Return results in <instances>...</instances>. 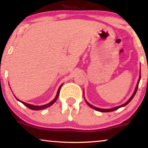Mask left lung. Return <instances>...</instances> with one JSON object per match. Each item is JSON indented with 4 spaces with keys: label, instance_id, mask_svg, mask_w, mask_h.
Listing matches in <instances>:
<instances>
[{
    "label": "left lung",
    "instance_id": "1",
    "mask_svg": "<svg viewBox=\"0 0 148 148\" xmlns=\"http://www.w3.org/2000/svg\"><path fill=\"white\" fill-rule=\"evenodd\" d=\"M140 79H141V75H140V76H139V80H138L137 85H136V86L135 90H134V93H133V94H132V96L131 97H130V98L129 99V100H128V101H127V102H126V103L124 104H122V105H121V106H117V107H115V108H109V109H102V108H99L95 107V106H93L91 105V104H89V103H88V102H87V101H86V102H87V104L88 105H89V106H90L91 108H93V109L96 110V111H100V112H111V111H115V110L118 109V108H120V107H122V106H124L127 105V104H128L129 103V102H130V101L132 100V99L134 98V96H135V94H136V91H137V89H138V86H139V83Z\"/></svg>",
    "mask_w": 148,
    "mask_h": 148
}]
</instances>
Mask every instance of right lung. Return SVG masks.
<instances>
[{
  "label": "right lung",
  "mask_w": 148,
  "mask_h": 148,
  "mask_svg": "<svg viewBox=\"0 0 148 148\" xmlns=\"http://www.w3.org/2000/svg\"><path fill=\"white\" fill-rule=\"evenodd\" d=\"M61 86H62V85H61L60 87H59V89H58V91H57V96H56V97L55 98V99H54L53 100L51 101V102H49L48 104H44V105H42V106H35V105H32V104H27L26 103V102H22V101H20L18 100V98H16L17 100H18V101H20V102H21L22 104H24V105H25L26 106H27L28 108H30V109L31 110H35V111H40V110H42V109H44V108H46L48 107H49V106H50L52 105V104H53L55 102H56V100H57L58 97H59V92H60V89H61Z\"/></svg>",
  "instance_id": "obj_1"
}]
</instances>
